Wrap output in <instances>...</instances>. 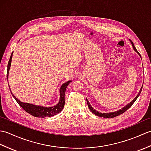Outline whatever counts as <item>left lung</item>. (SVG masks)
I'll return each mask as SVG.
<instances>
[{
  "label": "left lung",
  "mask_w": 151,
  "mask_h": 151,
  "mask_svg": "<svg viewBox=\"0 0 151 151\" xmlns=\"http://www.w3.org/2000/svg\"><path fill=\"white\" fill-rule=\"evenodd\" d=\"M131 41V43H132V47H133V48H134V50L136 51V52H137L139 54V55L141 56V55H140V54L138 52V51L137 50V49H136V47H135V46L134 45V43H133V42L132 41ZM142 88H143V86L142 87V88H141V89H140V91H139V93H138V95H137L136 97V98L134 99V100L130 102V103H129V104L128 105H127L125 107H124L123 108H122V109H121V110H119V111H115V112H112V113H99V112H98L97 111H96L95 110H94L93 108H92V106H91L90 105V104H89V101H88V99H86V101H87V103H88V107H89V110H91V111L92 112V113H93L95 115H97V116H99V117H105V118H113V117H116V116H118V115H121V114H123L124 112H125L128 109H129V108H130V106H132V105L134 103V102H135L136 101V99H137V97H139V95H140V93H141V92H142Z\"/></svg>",
  "instance_id": "obj_1"
}]
</instances>
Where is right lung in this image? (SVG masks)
Masks as SVG:
<instances>
[{
    "label": "right lung",
    "mask_w": 151,
    "mask_h": 151,
    "mask_svg": "<svg viewBox=\"0 0 151 151\" xmlns=\"http://www.w3.org/2000/svg\"><path fill=\"white\" fill-rule=\"evenodd\" d=\"M12 58V53L11 54L10 58H9L8 64L7 78L8 76V72H9V67H10V65H11ZM70 82L71 81L67 82L65 83V84H63L62 86V87L60 88V101L56 106H52V107L47 108V107H43V106H40L33 105L29 103H24V102H22L20 101H19L14 95H12L15 99V101H17V103L19 104V106H20L23 109L24 111H26L27 113L33 115V116L36 117H41V118L54 116V115L60 113V112L62 111V109L63 108L64 104H65V90L67 86L69 85V84Z\"/></svg>",
    "instance_id": "add662e5"
}]
</instances>
